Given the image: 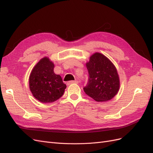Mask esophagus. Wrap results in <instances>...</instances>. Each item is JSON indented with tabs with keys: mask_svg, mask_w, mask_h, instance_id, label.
I'll return each instance as SVG.
<instances>
[{
	"mask_svg": "<svg viewBox=\"0 0 153 153\" xmlns=\"http://www.w3.org/2000/svg\"><path fill=\"white\" fill-rule=\"evenodd\" d=\"M72 84H78V81L77 80H75V81H69L67 82L68 85H70Z\"/></svg>",
	"mask_w": 153,
	"mask_h": 153,
	"instance_id": "obj_1",
	"label": "esophagus"
}]
</instances>
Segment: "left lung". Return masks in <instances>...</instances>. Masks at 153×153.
<instances>
[{
	"label": "left lung",
	"instance_id": "obj_1",
	"mask_svg": "<svg viewBox=\"0 0 153 153\" xmlns=\"http://www.w3.org/2000/svg\"><path fill=\"white\" fill-rule=\"evenodd\" d=\"M89 79L84 91L96 101L112 100L120 87L117 71L113 63L104 55L96 52L86 63Z\"/></svg>",
	"mask_w": 153,
	"mask_h": 153
}]
</instances>
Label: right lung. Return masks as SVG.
<instances>
[{
  "label": "right lung",
  "mask_w": 153,
  "mask_h": 153,
  "mask_svg": "<svg viewBox=\"0 0 153 153\" xmlns=\"http://www.w3.org/2000/svg\"><path fill=\"white\" fill-rule=\"evenodd\" d=\"M54 64L49 58L41 59L32 69L29 88L34 98L41 103H52L62 96L66 85L53 71Z\"/></svg>",
  "instance_id": "1"
}]
</instances>
